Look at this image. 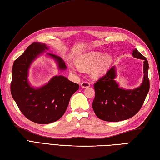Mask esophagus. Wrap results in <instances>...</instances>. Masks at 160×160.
I'll use <instances>...</instances> for the list:
<instances>
[{
  "label": "esophagus",
  "mask_w": 160,
  "mask_h": 160,
  "mask_svg": "<svg viewBox=\"0 0 160 160\" xmlns=\"http://www.w3.org/2000/svg\"><path fill=\"white\" fill-rule=\"evenodd\" d=\"M81 86H82V88L89 87H90V83L88 82V81L84 80V81H83V82H81Z\"/></svg>",
  "instance_id": "esophagus-1"
}]
</instances>
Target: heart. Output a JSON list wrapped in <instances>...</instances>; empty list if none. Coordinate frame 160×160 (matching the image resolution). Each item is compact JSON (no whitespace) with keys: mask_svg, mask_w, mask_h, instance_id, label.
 I'll return each instance as SVG.
<instances>
[{"mask_svg":"<svg viewBox=\"0 0 160 160\" xmlns=\"http://www.w3.org/2000/svg\"><path fill=\"white\" fill-rule=\"evenodd\" d=\"M113 62L109 54L100 52H90L81 56L76 60V65L81 70H90L91 76L98 78L107 73Z\"/></svg>","mask_w":160,"mask_h":160,"instance_id":"1","label":"heart"}]
</instances>
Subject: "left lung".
<instances>
[{
  "label": "left lung",
  "mask_w": 160,
  "mask_h": 160,
  "mask_svg": "<svg viewBox=\"0 0 160 160\" xmlns=\"http://www.w3.org/2000/svg\"><path fill=\"white\" fill-rule=\"evenodd\" d=\"M132 56L144 60V80L141 86L135 89L120 88L114 80L115 67L94 83L96 94L93 108L98 118L107 122H118L132 118L140 110L150 89L148 62L147 58L135 49Z\"/></svg>",
  "instance_id": "1"
}]
</instances>
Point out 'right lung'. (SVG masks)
<instances>
[{
	"label": "right lung",
	"instance_id": "obj_1",
	"mask_svg": "<svg viewBox=\"0 0 160 160\" xmlns=\"http://www.w3.org/2000/svg\"><path fill=\"white\" fill-rule=\"evenodd\" d=\"M48 49L45 44L33 42L13 64L11 82L12 96L25 116L38 124H49L58 120L65 113L72 95L79 84L63 76H56L48 84L38 89L32 87L28 76L30 64L40 53ZM57 61L60 69H65L63 60L58 56L47 53Z\"/></svg>",
	"mask_w": 160,
	"mask_h": 160
}]
</instances>
